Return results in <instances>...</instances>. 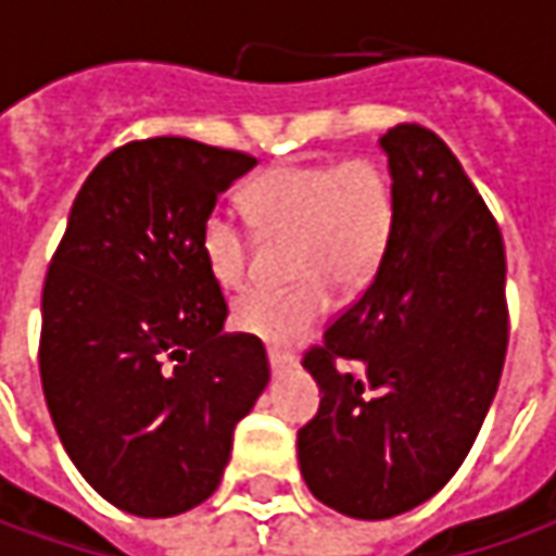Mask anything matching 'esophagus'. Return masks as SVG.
Segmentation results:
<instances>
[{"instance_id": "1", "label": "esophagus", "mask_w": 556, "mask_h": 556, "mask_svg": "<svg viewBox=\"0 0 556 556\" xmlns=\"http://www.w3.org/2000/svg\"><path fill=\"white\" fill-rule=\"evenodd\" d=\"M268 368H271V374L278 377V374L290 371V368H296V358L293 355H285V353H268Z\"/></svg>"}]
</instances>
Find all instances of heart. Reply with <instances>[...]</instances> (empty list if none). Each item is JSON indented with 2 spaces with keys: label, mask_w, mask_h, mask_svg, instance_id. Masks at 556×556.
<instances>
[{
  "label": "heart",
  "mask_w": 556,
  "mask_h": 556,
  "mask_svg": "<svg viewBox=\"0 0 556 556\" xmlns=\"http://www.w3.org/2000/svg\"><path fill=\"white\" fill-rule=\"evenodd\" d=\"M253 223L268 238H293L290 290H247L231 325L266 346H293L328 315L331 293L362 290L380 268L395 228L390 176L371 161L288 163L253 179L244 194ZM201 256L219 288H241L250 238L223 210L201 225Z\"/></svg>",
  "instance_id": "obj_1"
}]
</instances>
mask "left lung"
Segmentation results:
<instances>
[{"mask_svg": "<svg viewBox=\"0 0 556 556\" xmlns=\"http://www.w3.org/2000/svg\"><path fill=\"white\" fill-rule=\"evenodd\" d=\"M395 198L390 250L303 368L321 390L296 433L321 504L387 520L455 477L502 380L504 241L458 157L424 126L380 136Z\"/></svg>", "mask_w": 556, "mask_h": 556, "instance_id": "1", "label": "left lung"}]
</instances>
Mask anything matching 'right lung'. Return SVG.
<instances>
[{
  "mask_svg": "<svg viewBox=\"0 0 556 556\" xmlns=\"http://www.w3.org/2000/svg\"><path fill=\"white\" fill-rule=\"evenodd\" d=\"M256 161L201 141H129L89 173L42 288L39 374L83 480L136 517L206 502L238 420L268 383L263 343L228 306L201 225Z\"/></svg>",
  "mask_w": 556,
  "mask_h": 556,
  "instance_id": "1",
  "label": "right lung"
}]
</instances>
